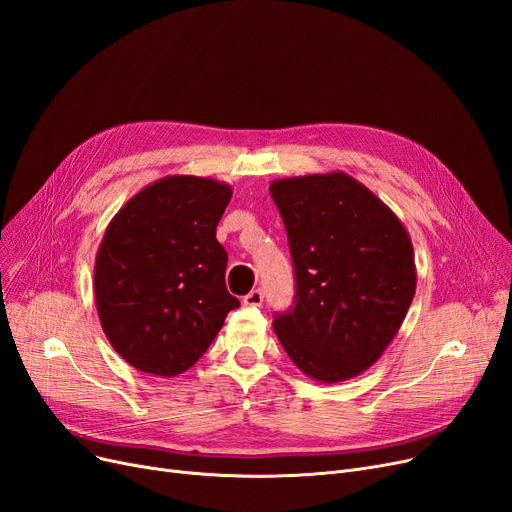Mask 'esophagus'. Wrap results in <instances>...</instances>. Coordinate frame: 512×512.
I'll return each instance as SVG.
<instances>
[{
	"label": "esophagus",
	"instance_id": "esophagus-1",
	"mask_svg": "<svg viewBox=\"0 0 512 512\" xmlns=\"http://www.w3.org/2000/svg\"><path fill=\"white\" fill-rule=\"evenodd\" d=\"M244 305H253V307H259L263 303V291L261 288H253V291L249 295H244L242 299Z\"/></svg>",
	"mask_w": 512,
	"mask_h": 512
}]
</instances>
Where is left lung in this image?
I'll use <instances>...</instances> for the list:
<instances>
[{
	"label": "left lung",
	"instance_id": "1",
	"mask_svg": "<svg viewBox=\"0 0 512 512\" xmlns=\"http://www.w3.org/2000/svg\"><path fill=\"white\" fill-rule=\"evenodd\" d=\"M295 265V307L274 330L318 383L368 370L395 339L416 293L414 249L399 217L343 171L270 184Z\"/></svg>",
	"mask_w": 512,
	"mask_h": 512
}]
</instances>
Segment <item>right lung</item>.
<instances>
[{"label":"right lung","mask_w":512,"mask_h":512,"mask_svg":"<svg viewBox=\"0 0 512 512\" xmlns=\"http://www.w3.org/2000/svg\"><path fill=\"white\" fill-rule=\"evenodd\" d=\"M230 198L232 186L211 177L167 175L110 219L96 255V309L108 343L140 372H186L240 305L215 238Z\"/></svg>","instance_id":"1"}]
</instances>
